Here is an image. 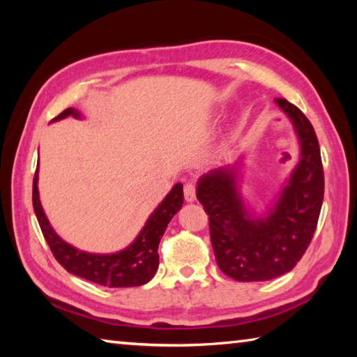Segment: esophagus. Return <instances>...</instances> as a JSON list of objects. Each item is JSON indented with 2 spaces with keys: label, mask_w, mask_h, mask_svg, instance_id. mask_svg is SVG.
<instances>
[{
  "label": "esophagus",
  "mask_w": 357,
  "mask_h": 357,
  "mask_svg": "<svg viewBox=\"0 0 357 357\" xmlns=\"http://www.w3.org/2000/svg\"><path fill=\"white\" fill-rule=\"evenodd\" d=\"M184 198H185L187 203L195 202V184L187 183L184 185Z\"/></svg>",
  "instance_id": "esophagus-1"
}]
</instances>
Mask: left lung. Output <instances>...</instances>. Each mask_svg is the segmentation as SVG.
Returning <instances> with one entry per match:
<instances>
[{"label": "left lung", "mask_w": 357, "mask_h": 357, "mask_svg": "<svg viewBox=\"0 0 357 357\" xmlns=\"http://www.w3.org/2000/svg\"><path fill=\"white\" fill-rule=\"evenodd\" d=\"M298 138L299 159L274 200L255 213L243 195L244 160L204 173L197 198L209 215L211 244L223 274L238 282H264L289 273L315 233L324 195L321 154L310 121L298 107L275 99Z\"/></svg>", "instance_id": "left-lung-1"}]
</instances>
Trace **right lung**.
I'll use <instances>...</instances> for the list:
<instances>
[{
	"label": "right lung",
	"instance_id": "1",
	"mask_svg": "<svg viewBox=\"0 0 357 357\" xmlns=\"http://www.w3.org/2000/svg\"><path fill=\"white\" fill-rule=\"evenodd\" d=\"M68 116L77 119H84L83 114L77 108H66L56 118L52 119L61 121ZM39 164L33 181V208L36 217L42 229V234L47 241L53 255L66 271L78 277H83L89 282L99 283V285L110 288L123 287H140L153 279L157 268H159V243L164 236L168 223L174 214L183 208L184 193L183 184L178 183L172 187L164 200L159 203L148 220L144 222L137 238L123 250L113 253H91L77 249V247L66 243L63 238L48 222L40 204L39 198Z\"/></svg>",
	"mask_w": 357,
	"mask_h": 357
}]
</instances>
